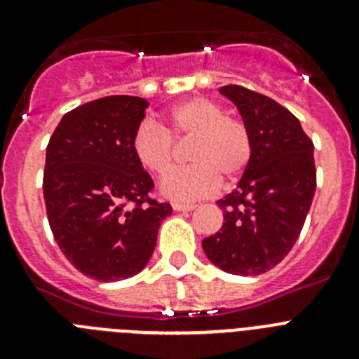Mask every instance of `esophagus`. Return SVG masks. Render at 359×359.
<instances>
[{
    "instance_id": "esophagus-1",
    "label": "esophagus",
    "mask_w": 359,
    "mask_h": 359,
    "mask_svg": "<svg viewBox=\"0 0 359 359\" xmlns=\"http://www.w3.org/2000/svg\"><path fill=\"white\" fill-rule=\"evenodd\" d=\"M172 208L176 212H190L194 210L196 205H192V203H172Z\"/></svg>"
}]
</instances>
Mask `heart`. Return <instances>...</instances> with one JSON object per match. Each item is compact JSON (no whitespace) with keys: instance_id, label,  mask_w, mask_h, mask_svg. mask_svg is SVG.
Returning a JSON list of instances; mask_svg holds the SVG:
<instances>
[{"instance_id":"b5f03b06","label":"heart","mask_w":359,"mask_h":359,"mask_svg":"<svg viewBox=\"0 0 359 359\" xmlns=\"http://www.w3.org/2000/svg\"><path fill=\"white\" fill-rule=\"evenodd\" d=\"M174 138H190L189 160L194 163L170 170L160 192L172 201H192L214 194L221 176L237 177L252 158V136L241 120L226 116L223 106L205 97L189 98L172 107L167 128L144 120L131 140L136 161L152 174H163L174 160Z\"/></svg>"}]
</instances>
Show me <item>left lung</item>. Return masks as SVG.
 <instances>
[{
	"mask_svg": "<svg viewBox=\"0 0 359 359\" xmlns=\"http://www.w3.org/2000/svg\"><path fill=\"white\" fill-rule=\"evenodd\" d=\"M252 136V158L237 189L219 199L224 223L203 239L208 261L231 275L266 273L297 243L316 189L313 142L273 98L223 86Z\"/></svg>",
	"mask_w": 359,
	"mask_h": 359,
	"instance_id": "obj_1",
	"label": "left lung"
}]
</instances>
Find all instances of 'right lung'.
<instances>
[{"instance_id": "obj_1", "label": "right lung", "mask_w": 359, "mask_h": 359, "mask_svg": "<svg viewBox=\"0 0 359 359\" xmlns=\"http://www.w3.org/2000/svg\"><path fill=\"white\" fill-rule=\"evenodd\" d=\"M149 102L115 95L62 116L46 147L43 194L59 248L86 277H135L151 259L169 203L149 198L151 176L131 149Z\"/></svg>"}]
</instances>
